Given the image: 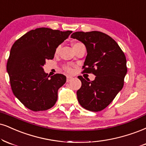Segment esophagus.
Listing matches in <instances>:
<instances>
[{
  "mask_svg": "<svg viewBox=\"0 0 146 146\" xmlns=\"http://www.w3.org/2000/svg\"><path fill=\"white\" fill-rule=\"evenodd\" d=\"M72 79H73V78H72V77H71V76H67L66 77V82H69L70 81H71Z\"/></svg>",
  "mask_w": 146,
  "mask_h": 146,
  "instance_id": "34e87169",
  "label": "esophagus"
}]
</instances>
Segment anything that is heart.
I'll list each match as a JSON object with an SVG mask.
<instances>
[{
    "label": "heart",
    "mask_w": 146,
    "mask_h": 146,
    "mask_svg": "<svg viewBox=\"0 0 146 146\" xmlns=\"http://www.w3.org/2000/svg\"><path fill=\"white\" fill-rule=\"evenodd\" d=\"M79 43H74V44H73V46H74V45H78V44H79ZM60 46H58L57 47V48L56 49V51H55V53H56V54H58V52H59V51H60ZM64 69L65 70V71L67 72V73H71L72 72H73V68H72V67L71 66H69V65H65L64 66Z\"/></svg>",
    "instance_id": "obj_1"
}]
</instances>
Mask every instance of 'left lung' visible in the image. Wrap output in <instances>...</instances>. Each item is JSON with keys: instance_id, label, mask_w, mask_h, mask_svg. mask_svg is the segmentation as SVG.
<instances>
[{"instance_id": "obj_1", "label": "left lung", "mask_w": 146, "mask_h": 146, "mask_svg": "<svg viewBox=\"0 0 146 146\" xmlns=\"http://www.w3.org/2000/svg\"><path fill=\"white\" fill-rule=\"evenodd\" d=\"M71 37L82 41L86 47L83 73L96 75L91 82L78 76L82 82L77 91L79 103L89 111H102L123 88L127 72L126 56L115 40L99 31L75 32Z\"/></svg>"}]
</instances>
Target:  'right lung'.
Listing matches in <instances>:
<instances>
[{
	"label": "right lung",
	"mask_w": 146,
	"mask_h": 146,
	"mask_svg": "<svg viewBox=\"0 0 146 146\" xmlns=\"http://www.w3.org/2000/svg\"><path fill=\"white\" fill-rule=\"evenodd\" d=\"M72 33L38 28L15 41L7 64L11 90L26 108L45 111L55 105L58 90L66 82L62 74L49 76L43 71L45 60H52L56 49Z\"/></svg>",
	"instance_id": "1"
}]
</instances>
